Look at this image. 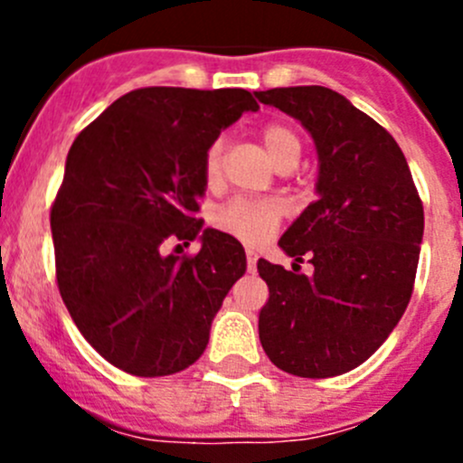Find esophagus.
<instances>
[{"label":"esophagus","instance_id":"1","mask_svg":"<svg viewBox=\"0 0 463 463\" xmlns=\"http://www.w3.org/2000/svg\"><path fill=\"white\" fill-rule=\"evenodd\" d=\"M258 260H260V253L253 249H246V266H249L250 273H255V269H258Z\"/></svg>","mask_w":463,"mask_h":463}]
</instances>
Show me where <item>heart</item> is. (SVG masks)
Wrapping results in <instances>:
<instances>
[{
	"mask_svg": "<svg viewBox=\"0 0 463 463\" xmlns=\"http://www.w3.org/2000/svg\"><path fill=\"white\" fill-rule=\"evenodd\" d=\"M261 143H264L266 154L270 156L275 167H279L287 161H298L302 152V143L298 134L291 128L282 123H270L261 129ZM222 141L213 143V147L205 154V179L214 181L219 176V167H222ZM279 223V208L269 202H244L237 199L223 205L217 214H214V226L223 232L240 237V240L249 241V244H260L264 241L275 226Z\"/></svg>",
	"mask_w": 463,
	"mask_h": 463,
	"instance_id": "1",
	"label": "heart"
}]
</instances>
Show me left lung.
<instances>
[{"instance_id":"left-lung-1","label":"left lung","mask_w":463,"mask_h":463,"mask_svg":"<svg viewBox=\"0 0 463 463\" xmlns=\"http://www.w3.org/2000/svg\"><path fill=\"white\" fill-rule=\"evenodd\" d=\"M255 98L300 120L318 154L316 202L279 237V249L296 260L307 254L315 273L258 261L269 284L260 343L293 376L345 374L385 343L408 307L421 199L394 138L338 91L278 87Z\"/></svg>"}]
</instances>
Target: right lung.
I'll return each instance as SVG.
<instances>
[{
  "label": "right lung",
  "instance_id": "add662e5",
  "mask_svg": "<svg viewBox=\"0 0 463 463\" xmlns=\"http://www.w3.org/2000/svg\"><path fill=\"white\" fill-rule=\"evenodd\" d=\"M260 105L246 89L145 87L78 134L51 210L60 296L87 343L134 376H167L203 354L210 325L246 273L235 237L193 214L205 154ZM199 239L194 259L167 241Z\"/></svg>",
  "mask_w": 463,
  "mask_h": 463
}]
</instances>
